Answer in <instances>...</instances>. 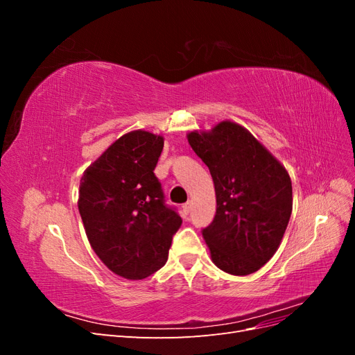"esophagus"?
<instances>
[{
    "label": "esophagus",
    "mask_w": 355,
    "mask_h": 355,
    "mask_svg": "<svg viewBox=\"0 0 355 355\" xmlns=\"http://www.w3.org/2000/svg\"><path fill=\"white\" fill-rule=\"evenodd\" d=\"M191 207H192V202L191 201H187L185 204H182V210L185 211V214H188L191 211Z\"/></svg>",
    "instance_id": "1"
}]
</instances>
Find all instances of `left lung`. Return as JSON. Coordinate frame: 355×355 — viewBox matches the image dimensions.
I'll list each match as a JSON object with an SVG mask.
<instances>
[{"instance_id": "obj_1", "label": "left lung", "mask_w": 355, "mask_h": 355, "mask_svg": "<svg viewBox=\"0 0 355 355\" xmlns=\"http://www.w3.org/2000/svg\"><path fill=\"white\" fill-rule=\"evenodd\" d=\"M188 142L210 170L216 214L202 230L211 261L249 275L271 259L292 214V180L284 166L237 123L191 132Z\"/></svg>"}]
</instances>
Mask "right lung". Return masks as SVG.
Here are the masks:
<instances>
[{"label": "right lung", "mask_w": 355, "mask_h": 355, "mask_svg": "<svg viewBox=\"0 0 355 355\" xmlns=\"http://www.w3.org/2000/svg\"><path fill=\"white\" fill-rule=\"evenodd\" d=\"M163 146V136L125 133L87 167L80 182L78 210L92 249L127 280H142L167 262L182 225L154 173Z\"/></svg>", "instance_id": "obj_1"}]
</instances>
